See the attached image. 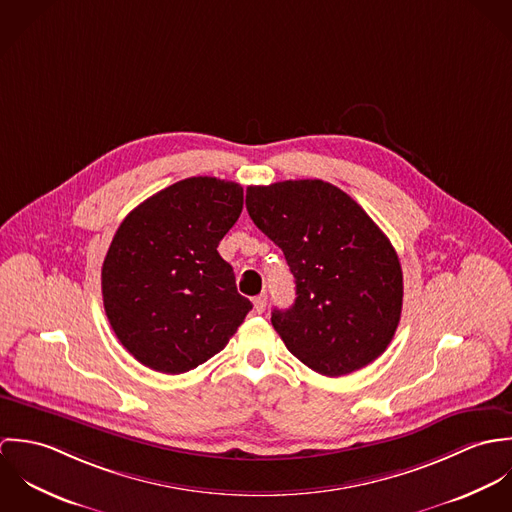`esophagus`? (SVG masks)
Here are the masks:
<instances>
[{"mask_svg":"<svg viewBox=\"0 0 512 512\" xmlns=\"http://www.w3.org/2000/svg\"><path fill=\"white\" fill-rule=\"evenodd\" d=\"M266 303H268V295L260 293L258 297H254V309L256 313H264L266 311Z\"/></svg>","mask_w":512,"mask_h":512,"instance_id":"obj_1","label":"esophagus"}]
</instances>
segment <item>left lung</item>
Returning <instances> with one entry per match:
<instances>
[{
  "label": "left lung",
  "instance_id": "1",
  "mask_svg": "<svg viewBox=\"0 0 512 512\" xmlns=\"http://www.w3.org/2000/svg\"><path fill=\"white\" fill-rule=\"evenodd\" d=\"M254 224L278 244L295 278L290 309L272 325L288 351L325 376L370 365L402 313V268L386 234L339 187L321 179L246 189Z\"/></svg>",
  "mask_w": 512,
  "mask_h": 512
}]
</instances>
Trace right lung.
<instances>
[{
    "mask_svg": "<svg viewBox=\"0 0 512 512\" xmlns=\"http://www.w3.org/2000/svg\"><path fill=\"white\" fill-rule=\"evenodd\" d=\"M242 203L238 183L189 177L118 226L102 264L104 309L120 343L147 368L181 374L203 365L252 309L217 250Z\"/></svg>",
    "mask_w": 512,
    "mask_h": 512,
    "instance_id": "add662e5",
    "label": "right lung"
}]
</instances>
